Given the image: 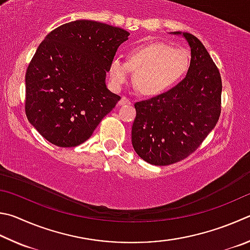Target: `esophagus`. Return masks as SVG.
<instances>
[{
  "mask_svg": "<svg viewBox=\"0 0 250 250\" xmlns=\"http://www.w3.org/2000/svg\"><path fill=\"white\" fill-rule=\"evenodd\" d=\"M118 104H120V105L130 104V101H129L127 98H125V96H123V98L120 100V102H118Z\"/></svg>",
  "mask_w": 250,
  "mask_h": 250,
  "instance_id": "34e87169",
  "label": "esophagus"
}]
</instances>
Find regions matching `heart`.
<instances>
[{
  "mask_svg": "<svg viewBox=\"0 0 250 250\" xmlns=\"http://www.w3.org/2000/svg\"><path fill=\"white\" fill-rule=\"evenodd\" d=\"M190 54L183 48L160 42H149L133 47L126 54V61L114 58L108 64L107 74L114 89L132 80L142 94L156 96L171 89L187 73Z\"/></svg>",
  "mask_w": 250,
  "mask_h": 250,
  "instance_id": "heart-1",
  "label": "heart"
}]
</instances>
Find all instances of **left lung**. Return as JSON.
Wrapping results in <instances>:
<instances>
[{
    "instance_id": "1",
    "label": "left lung",
    "mask_w": 250,
    "mask_h": 250,
    "mask_svg": "<svg viewBox=\"0 0 250 250\" xmlns=\"http://www.w3.org/2000/svg\"><path fill=\"white\" fill-rule=\"evenodd\" d=\"M182 35L191 48L186 78L171 90L135 103L132 126L134 150L155 166H167L187 158L215 127L221 114V74L198 38Z\"/></svg>"
}]
</instances>
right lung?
Here are the masks:
<instances>
[{
	"label": "right lung",
	"instance_id": "right-lung-1",
	"mask_svg": "<svg viewBox=\"0 0 250 250\" xmlns=\"http://www.w3.org/2000/svg\"><path fill=\"white\" fill-rule=\"evenodd\" d=\"M129 33L95 21L63 24L38 46L25 76V112L48 142L74 147L89 139L121 100L105 84L108 64Z\"/></svg>",
	"mask_w": 250,
	"mask_h": 250
}]
</instances>
